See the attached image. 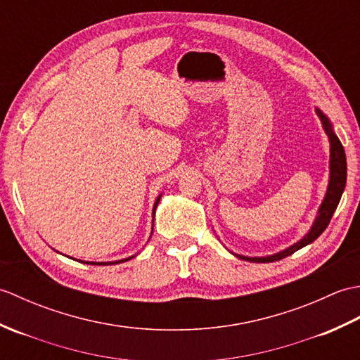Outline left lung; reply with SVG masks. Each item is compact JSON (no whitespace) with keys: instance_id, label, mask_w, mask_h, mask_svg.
Instances as JSON below:
<instances>
[{"instance_id":"1","label":"left lung","mask_w":360,"mask_h":360,"mask_svg":"<svg viewBox=\"0 0 360 360\" xmlns=\"http://www.w3.org/2000/svg\"><path fill=\"white\" fill-rule=\"evenodd\" d=\"M316 112L320 117V120H322L325 133L328 136V139H330L331 155H330V182H328L326 195L323 198L322 205H320V209L317 212L314 224H312L309 232L304 235L300 241H297L295 244H292V246H289L288 249L278 252V254L267 255V257H244V255L235 254L238 258L246 259V262H252V263L277 262V259L292 255L294 252H297L298 249L308 246V244L317 240L319 236L322 235L325 229L328 227V224H330V221L334 215L335 209H338L342 193H343V190H345V184H347V156H345V150H343V145L339 141V137L335 136V133L333 131L331 122L328 120V117L319 108H316Z\"/></svg>"}]
</instances>
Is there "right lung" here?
<instances>
[{
	"label": "right lung",
	"instance_id": "right-lung-1",
	"mask_svg": "<svg viewBox=\"0 0 360 360\" xmlns=\"http://www.w3.org/2000/svg\"><path fill=\"white\" fill-rule=\"evenodd\" d=\"M159 200H160V196H158V200H156V202H155V207H153V215H155V210H156V207H158ZM131 258H133V257L125 258V259H119V262H110V263H96V262H85V263H88V264H117V263H122V262H128V259H131ZM77 262H80V259H77ZM82 263H83V262H82Z\"/></svg>",
	"mask_w": 360,
	"mask_h": 360
}]
</instances>
